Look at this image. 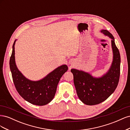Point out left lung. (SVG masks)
I'll return each mask as SVG.
<instances>
[{
  "label": "left lung",
  "instance_id": "obj_1",
  "mask_svg": "<svg viewBox=\"0 0 130 130\" xmlns=\"http://www.w3.org/2000/svg\"><path fill=\"white\" fill-rule=\"evenodd\" d=\"M101 32L112 40L113 61L108 72L101 77H95L83 70H70L74 76L77 95L82 103L87 105H97L106 100L115 92L119 80L120 56L115 38L106 30H101Z\"/></svg>",
  "mask_w": 130,
  "mask_h": 130
}]
</instances>
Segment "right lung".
I'll return each instance as SVG.
<instances>
[{
  "mask_svg": "<svg viewBox=\"0 0 130 130\" xmlns=\"http://www.w3.org/2000/svg\"><path fill=\"white\" fill-rule=\"evenodd\" d=\"M10 60V68L15 87L23 99L33 105L43 106L48 104L54 98L57 86L61 77L68 70V66L63 64L38 81H31L26 78L19 71L15 62L14 45Z\"/></svg>",
  "mask_w": 130,
  "mask_h": 130,
  "instance_id": "obj_1",
  "label": "right lung"
}]
</instances>
